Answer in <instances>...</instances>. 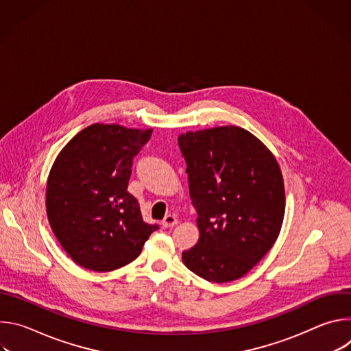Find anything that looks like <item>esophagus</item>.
Masks as SVG:
<instances>
[{
	"label": "esophagus",
	"mask_w": 351,
	"mask_h": 351,
	"mask_svg": "<svg viewBox=\"0 0 351 351\" xmlns=\"http://www.w3.org/2000/svg\"><path fill=\"white\" fill-rule=\"evenodd\" d=\"M175 225H178V218L175 215H167L164 219H162V226L164 228H173Z\"/></svg>",
	"instance_id": "esophagus-1"
}]
</instances>
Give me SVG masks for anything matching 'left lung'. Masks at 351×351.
I'll return each mask as SVG.
<instances>
[{
    "label": "left lung",
    "instance_id": "8db88e82",
    "mask_svg": "<svg viewBox=\"0 0 351 351\" xmlns=\"http://www.w3.org/2000/svg\"><path fill=\"white\" fill-rule=\"evenodd\" d=\"M199 239L182 254L208 282L244 276L272 248L285 215V184L267 145L239 126L187 132L178 138Z\"/></svg>",
    "mask_w": 351,
    "mask_h": 351
}]
</instances>
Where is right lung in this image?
Returning a JSON list of instances; mask_svg holds the SVG:
<instances>
[{
	"label": "right lung",
	"instance_id": "add662e5",
	"mask_svg": "<svg viewBox=\"0 0 351 351\" xmlns=\"http://www.w3.org/2000/svg\"><path fill=\"white\" fill-rule=\"evenodd\" d=\"M153 129L94 123L58 154L45 191L48 222L80 267L108 272L136 260L158 225L143 221L128 191L133 158Z\"/></svg>",
	"mask_w": 351,
	"mask_h": 351
}]
</instances>
